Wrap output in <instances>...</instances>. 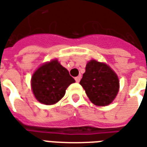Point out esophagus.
<instances>
[{"label":"esophagus","instance_id":"34e87169","mask_svg":"<svg viewBox=\"0 0 147 147\" xmlns=\"http://www.w3.org/2000/svg\"><path fill=\"white\" fill-rule=\"evenodd\" d=\"M80 79H81V76H78L75 78V80L76 81L77 83H79L80 81Z\"/></svg>","mask_w":147,"mask_h":147}]
</instances>
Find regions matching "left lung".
Masks as SVG:
<instances>
[{"mask_svg":"<svg viewBox=\"0 0 147 147\" xmlns=\"http://www.w3.org/2000/svg\"><path fill=\"white\" fill-rule=\"evenodd\" d=\"M80 84L91 102L97 106L109 105L117 95L119 82L115 71L103 63L91 60Z\"/></svg>","mask_w":147,"mask_h":147,"instance_id":"8db88e82","label":"left lung"}]
</instances>
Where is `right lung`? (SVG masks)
Listing matches in <instances>:
<instances>
[{"mask_svg":"<svg viewBox=\"0 0 147 147\" xmlns=\"http://www.w3.org/2000/svg\"><path fill=\"white\" fill-rule=\"evenodd\" d=\"M75 80L68 71L56 60H52L40 67L32 77V88L39 102L46 105L57 102Z\"/></svg>","mask_w":147,"mask_h":147,"instance_id":"add662e5","label":"right lung"}]
</instances>
